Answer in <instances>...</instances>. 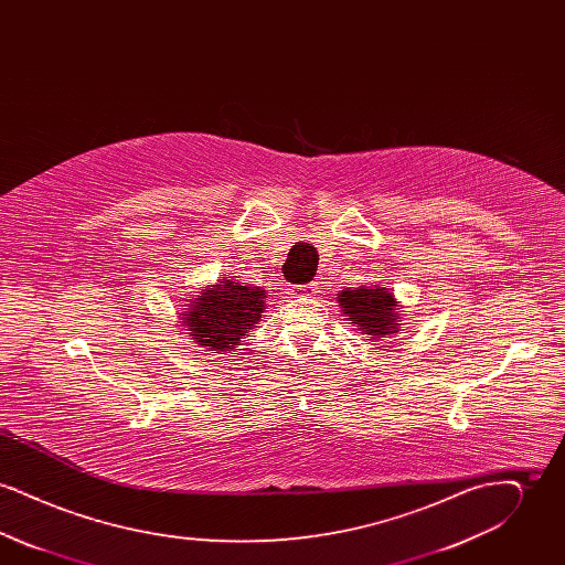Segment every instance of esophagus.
I'll list each match as a JSON object with an SVG mask.
<instances>
[{
  "label": "esophagus",
  "mask_w": 565,
  "mask_h": 565,
  "mask_svg": "<svg viewBox=\"0 0 565 565\" xmlns=\"http://www.w3.org/2000/svg\"><path fill=\"white\" fill-rule=\"evenodd\" d=\"M298 292H302V295H316L318 290H320V284L318 281H311V284H305V286H298L296 288Z\"/></svg>",
  "instance_id": "1"
}]
</instances>
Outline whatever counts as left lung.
Returning a JSON list of instances; mask_svg holds the SVG:
<instances>
[{
  "instance_id": "left-lung-1",
  "label": "left lung",
  "mask_w": 565,
  "mask_h": 565,
  "mask_svg": "<svg viewBox=\"0 0 565 565\" xmlns=\"http://www.w3.org/2000/svg\"><path fill=\"white\" fill-rule=\"evenodd\" d=\"M337 298L343 311L348 313V320L360 326L364 334H371V339H381L390 332H398L396 300L392 292H387V288L343 290Z\"/></svg>"
}]
</instances>
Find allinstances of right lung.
<instances>
[{"instance_id":"obj_1","label":"right lung","mask_w":565,"mask_h":565,"mask_svg":"<svg viewBox=\"0 0 565 565\" xmlns=\"http://www.w3.org/2000/svg\"><path fill=\"white\" fill-rule=\"evenodd\" d=\"M186 318L190 337L207 351L233 350L265 311V290L220 281L190 305Z\"/></svg>"}]
</instances>
